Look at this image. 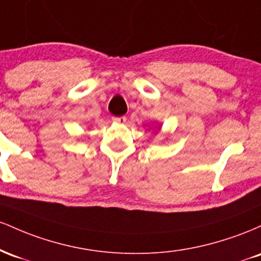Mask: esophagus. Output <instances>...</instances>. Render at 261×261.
Segmentation results:
<instances>
[{
    "label": "esophagus",
    "mask_w": 261,
    "mask_h": 261,
    "mask_svg": "<svg viewBox=\"0 0 261 261\" xmlns=\"http://www.w3.org/2000/svg\"><path fill=\"white\" fill-rule=\"evenodd\" d=\"M114 122H118V124H124L126 122V116H116V118H113Z\"/></svg>",
    "instance_id": "esophagus-1"
}]
</instances>
